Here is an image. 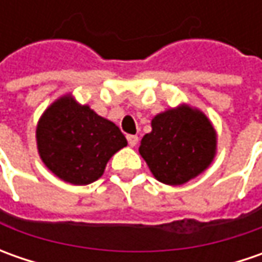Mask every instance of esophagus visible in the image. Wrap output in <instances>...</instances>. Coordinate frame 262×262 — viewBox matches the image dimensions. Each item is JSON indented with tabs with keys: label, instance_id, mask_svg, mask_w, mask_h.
Returning a JSON list of instances; mask_svg holds the SVG:
<instances>
[{
	"label": "esophagus",
	"instance_id": "34e87169",
	"mask_svg": "<svg viewBox=\"0 0 262 262\" xmlns=\"http://www.w3.org/2000/svg\"><path fill=\"white\" fill-rule=\"evenodd\" d=\"M126 140H128V144L131 147H136L137 146V143H138V137L137 136H126Z\"/></svg>",
	"mask_w": 262,
	"mask_h": 262
}]
</instances>
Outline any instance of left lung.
Returning a JSON list of instances; mask_svg holds the SVG:
<instances>
[{
    "instance_id": "obj_1",
    "label": "left lung",
    "mask_w": 262,
    "mask_h": 262,
    "mask_svg": "<svg viewBox=\"0 0 262 262\" xmlns=\"http://www.w3.org/2000/svg\"><path fill=\"white\" fill-rule=\"evenodd\" d=\"M217 134L201 111L188 105L167 109L151 119L140 155L159 182L182 185L203 173L216 156Z\"/></svg>"
}]
</instances>
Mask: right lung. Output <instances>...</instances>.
<instances>
[{"label": "right lung", "mask_w": 262, "mask_h": 262, "mask_svg": "<svg viewBox=\"0 0 262 262\" xmlns=\"http://www.w3.org/2000/svg\"><path fill=\"white\" fill-rule=\"evenodd\" d=\"M36 143L54 175L73 185H89L103 175L106 163L126 146V138L114 122L66 95L40 116Z\"/></svg>", "instance_id": "right-lung-1"}]
</instances>
